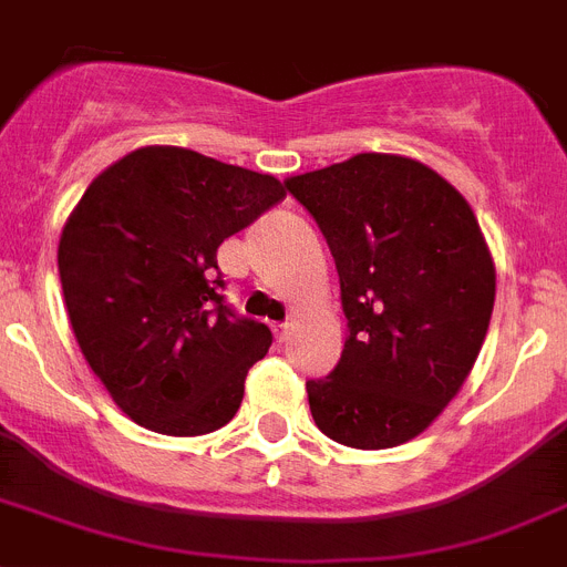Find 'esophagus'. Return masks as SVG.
Wrapping results in <instances>:
<instances>
[{"instance_id":"esophagus-1","label":"esophagus","mask_w":567,"mask_h":567,"mask_svg":"<svg viewBox=\"0 0 567 567\" xmlns=\"http://www.w3.org/2000/svg\"><path fill=\"white\" fill-rule=\"evenodd\" d=\"M290 328H293V324H290V322L274 324V337H277L279 342H285V339H288V333H290Z\"/></svg>"}]
</instances>
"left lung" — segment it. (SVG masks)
<instances>
[{"instance_id":"obj_1","label":"left lung","mask_w":567,"mask_h":567,"mask_svg":"<svg viewBox=\"0 0 567 567\" xmlns=\"http://www.w3.org/2000/svg\"><path fill=\"white\" fill-rule=\"evenodd\" d=\"M328 239L348 339L308 382L313 422L359 451L420 436L474 368L496 270L465 196L408 156L357 154L285 179Z\"/></svg>"}]
</instances>
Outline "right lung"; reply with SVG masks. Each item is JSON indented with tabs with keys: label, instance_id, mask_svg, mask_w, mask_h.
I'll return each instance as SVG.
<instances>
[{
	"label": "right lung",
	"instance_id": "add662e5",
	"mask_svg": "<svg viewBox=\"0 0 567 567\" xmlns=\"http://www.w3.org/2000/svg\"><path fill=\"white\" fill-rule=\"evenodd\" d=\"M285 199L282 182L188 147H136L87 185L59 239L73 337L147 431L202 436L243 405L268 324L225 305L216 248Z\"/></svg>",
	"mask_w": 567,
	"mask_h": 567
}]
</instances>
